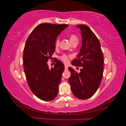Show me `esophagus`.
Wrapping results in <instances>:
<instances>
[{
  "label": "esophagus",
  "instance_id": "34e87169",
  "mask_svg": "<svg viewBox=\"0 0 126 126\" xmlns=\"http://www.w3.org/2000/svg\"><path fill=\"white\" fill-rule=\"evenodd\" d=\"M65 68L66 70H68V66L66 65H65Z\"/></svg>",
  "mask_w": 126,
  "mask_h": 126
}]
</instances>
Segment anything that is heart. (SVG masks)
I'll return each mask as SVG.
<instances>
[{"instance_id": "1", "label": "heart", "mask_w": 126, "mask_h": 126, "mask_svg": "<svg viewBox=\"0 0 126 126\" xmlns=\"http://www.w3.org/2000/svg\"><path fill=\"white\" fill-rule=\"evenodd\" d=\"M70 42L71 43L75 42V41H78V37H77L76 35H74V34H72L71 35H70ZM59 40L58 39V40H56L55 41V46L56 48H58L59 47ZM60 58L61 59V60H62L63 62H65V63H67L68 61V56H67L66 54H64L61 56H60Z\"/></svg>"}]
</instances>
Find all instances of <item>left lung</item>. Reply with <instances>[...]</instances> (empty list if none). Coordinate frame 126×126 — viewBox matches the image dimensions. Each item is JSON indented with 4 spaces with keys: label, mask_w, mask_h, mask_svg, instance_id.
Listing matches in <instances>:
<instances>
[{
    "label": "left lung",
    "mask_w": 126,
    "mask_h": 126,
    "mask_svg": "<svg viewBox=\"0 0 126 126\" xmlns=\"http://www.w3.org/2000/svg\"><path fill=\"white\" fill-rule=\"evenodd\" d=\"M81 31L82 43L77 58L72 65L81 67L78 73L69 67L71 77L68 78L71 90L77 98H90L98 90L103 72V54L98 38L86 25H77Z\"/></svg>",
    "instance_id": "left-lung-1"
}]
</instances>
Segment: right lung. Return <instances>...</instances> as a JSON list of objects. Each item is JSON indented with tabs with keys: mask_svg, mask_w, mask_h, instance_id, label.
<instances>
[{
	"mask_svg": "<svg viewBox=\"0 0 126 126\" xmlns=\"http://www.w3.org/2000/svg\"><path fill=\"white\" fill-rule=\"evenodd\" d=\"M67 24L42 23L28 37L23 52V66L28 85L38 98L50 101L56 97L65 66L56 61L49 68L47 61L54 52L56 38Z\"/></svg>",
	"mask_w": 126,
	"mask_h": 126,
	"instance_id": "1",
	"label": "right lung"
}]
</instances>
